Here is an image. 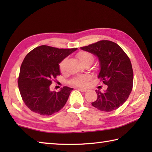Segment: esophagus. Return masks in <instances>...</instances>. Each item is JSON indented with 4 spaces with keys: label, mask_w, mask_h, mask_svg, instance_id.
Here are the masks:
<instances>
[{
    "label": "esophagus",
    "mask_w": 152,
    "mask_h": 152,
    "mask_svg": "<svg viewBox=\"0 0 152 152\" xmlns=\"http://www.w3.org/2000/svg\"><path fill=\"white\" fill-rule=\"evenodd\" d=\"M78 91H81V92H86V91H87V90H86V89L81 88H78Z\"/></svg>",
    "instance_id": "esophagus-1"
}]
</instances>
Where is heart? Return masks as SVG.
<instances>
[{
  "label": "heart",
  "mask_w": 152,
  "mask_h": 152,
  "mask_svg": "<svg viewBox=\"0 0 152 152\" xmlns=\"http://www.w3.org/2000/svg\"><path fill=\"white\" fill-rule=\"evenodd\" d=\"M76 57L78 58L79 61L82 65H91L93 62L94 56L92 53L88 51H80L76 54ZM67 62V58L64 59L60 64V69L61 72L64 71L66 68ZM90 80V77L88 75H81L76 76L70 81V83L79 86H85L87 85L88 81Z\"/></svg>",
  "instance_id": "1"
}]
</instances>
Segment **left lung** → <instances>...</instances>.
Masks as SVG:
<instances>
[{
    "label": "left lung",
    "mask_w": 152,
    "mask_h": 152,
    "mask_svg": "<svg viewBox=\"0 0 152 152\" xmlns=\"http://www.w3.org/2000/svg\"><path fill=\"white\" fill-rule=\"evenodd\" d=\"M80 49L99 59L98 78L107 85L103 92L96 90L97 99L92 105L102 111L116 110L127 101L132 91L133 72L129 58L119 45L108 40Z\"/></svg>",
    "instance_id": "left-lung-1"
}]
</instances>
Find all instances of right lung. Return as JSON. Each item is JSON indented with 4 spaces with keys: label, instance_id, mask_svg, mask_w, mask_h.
<instances>
[{
    "label": "right lung",
    "instance_id": "obj_1",
    "mask_svg": "<svg viewBox=\"0 0 152 152\" xmlns=\"http://www.w3.org/2000/svg\"><path fill=\"white\" fill-rule=\"evenodd\" d=\"M77 48L58 49L41 45L25 56L20 68L18 85L23 101L33 112L51 115L62 109L73 88L64 86L51 91L52 80L60 75V64Z\"/></svg>",
    "mask_w": 152,
    "mask_h": 152
}]
</instances>
